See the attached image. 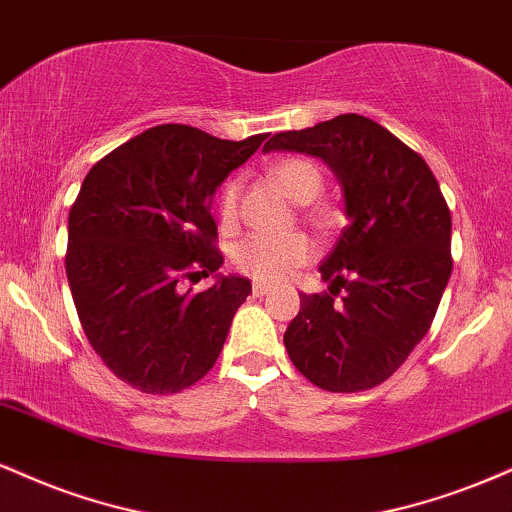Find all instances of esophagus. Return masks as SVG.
Masks as SVG:
<instances>
[{
    "mask_svg": "<svg viewBox=\"0 0 512 512\" xmlns=\"http://www.w3.org/2000/svg\"><path fill=\"white\" fill-rule=\"evenodd\" d=\"M269 291H272V286H267V283H262V281L252 283V293H255L257 298H262V295H267Z\"/></svg>",
    "mask_w": 512,
    "mask_h": 512,
    "instance_id": "obj_1",
    "label": "esophagus"
}]
</instances>
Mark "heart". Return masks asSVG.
Masks as SVG:
<instances>
[{"mask_svg":"<svg viewBox=\"0 0 512 512\" xmlns=\"http://www.w3.org/2000/svg\"><path fill=\"white\" fill-rule=\"evenodd\" d=\"M269 174L279 186L286 190V195L295 202H312L322 190V171L315 162L303 157H283L272 164ZM238 181H226L217 200L219 221L224 226H231L238 214ZM310 217L317 224H324L326 214L310 212ZM315 257V243L305 233H250L243 240H238L233 248V264L243 274L252 276L262 283H279L286 279L293 269L303 267Z\"/></svg>","mask_w":512,"mask_h":512,"instance_id":"b5f03b06","label":"heart"}]
</instances>
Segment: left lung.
I'll use <instances>...</instances> for the list:
<instances>
[{
	"mask_svg": "<svg viewBox=\"0 0 512 512\" xmlns=\"http://www.w3.org/2000/svg\"><path fill=\"white\" fill-rule=\"evenodd\" d=\"M324 159L348 226L319 267L329 291L300 293L283 334L298 372L331 393L367 391L422 341L451 279V209L427 162L377 121L341 114L276 133L264 152Z\"/></svg>",
	"mask_w": 512,
	"mask_h": 512,
	"instance_id": "8db88e82",
	"label": "left lung"
}]
</instances>
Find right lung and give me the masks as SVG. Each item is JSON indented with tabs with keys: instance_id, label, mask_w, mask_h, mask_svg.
Instances as JSON below:
<instances>
[{
	"instance_id": "obj_1",
	"label": "right lung",
	"mask_w": 512,
	"mask_h": 512,
	"mask_svg": "<svg viewBox=\"0 0 512 512\" xmlns=\"http://www.w3.org/2000/svg\"><path fill=\"white\" fill-rule=\"evenodd\" d=\"M267 133L219 140L164 123L90 169L69 212L66 276L92 350L143 393H178L214 367L252 286L221 276L202 293L178 281L224 264L212 197Z\"/></svg>"
}]
</instances>
